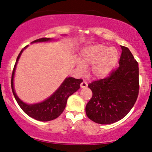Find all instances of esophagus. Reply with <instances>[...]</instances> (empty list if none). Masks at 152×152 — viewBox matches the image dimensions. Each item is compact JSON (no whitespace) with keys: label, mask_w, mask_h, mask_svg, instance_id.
<instances>
[{"label":"esophagus","mask_w":152,"mask_h":152,"mask_svg":"<svg viewBox=\"0 0 152 152\" xmlns=\"http://www.w3.org/2000/svg\"><path fill=\"white\" fill-rule=\"evenodd\" d=\"M87 86H88V83H87V82H86L85 81L81 82V88H86Z\"/></svg>","instance_id":"1"}]
</instances>
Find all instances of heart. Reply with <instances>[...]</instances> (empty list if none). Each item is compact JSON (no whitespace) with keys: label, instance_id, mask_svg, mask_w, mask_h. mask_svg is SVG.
<instances>
[{"label":"heart","instance_id":"heart-1","mask_svg":"<svg viewBox=\"0 0 152 152\" xmlns=\"http://www.w3.org/2000/svg\"><path fill=\"white\" fill-rule=\"evenodd\" d=\"M118 58V52L115 48H109L104 44L87 46L82 50L80 61L77 65L81 71L86 66L92 65V76L95 78H104L114 69Z\"/></svg>","mask_w":152,"mask_h":152}]
</instances>
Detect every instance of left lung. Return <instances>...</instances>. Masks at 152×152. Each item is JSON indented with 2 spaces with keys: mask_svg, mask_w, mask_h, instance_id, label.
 <instances>
[{
  "mask_svg": "<svg viewBox=\"0 0 152 152\" xmlns=\"http://www.w3.org/2000/svg\"><path fill=\"white\" fill-rule=\"evenodd\" d=\"M119 66L107 77L88 85L92 97L86 106L87 116L100 124L121 120L132 109L139 95V64L126 46H121Z\"/></svg>",
  "mask_w": 152,
  "mask_h": 152,
  "instance_id": "1",
  "label": "left lung"
}]
</instances>
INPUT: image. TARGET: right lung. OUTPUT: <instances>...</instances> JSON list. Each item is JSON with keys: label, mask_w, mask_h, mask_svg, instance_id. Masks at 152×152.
I'll return each mask as SVG.
<instances>
[{"label": "right lung", "mask_w": 152, "mask_h": 152, "mask_svg": "<svg viewBox=\"0 0 152 152\" xmlns=\"http://www.w3.org/2000/svg\"><path fill=\"white\" fill-rule=\"evenodd\" d=\"M49 38H41L39 39L35 40L32 43L43 42V41H50ZM24 47L18 54L17 57L16 62H15L14 67H13V72L11 76V88L15 100L18 104L19 106L26 114L28 115L31 117L35 118L41 121H48L58 118L62 114L64 110L65 109L67 99L72 95L74 92H76L80 88V83L83 81L82 79H76V78L69 77L66 78L65 81L63 82L61 86L58 90L50 96L48 99L45 100L44 102L36 104H26L23 103L18 98L15 94V92L13 88V76L15 70L17 62H18L20 55L23 50L27 47Z\"/></svg>", "instance_id": "obj_1"}]
</instances>
